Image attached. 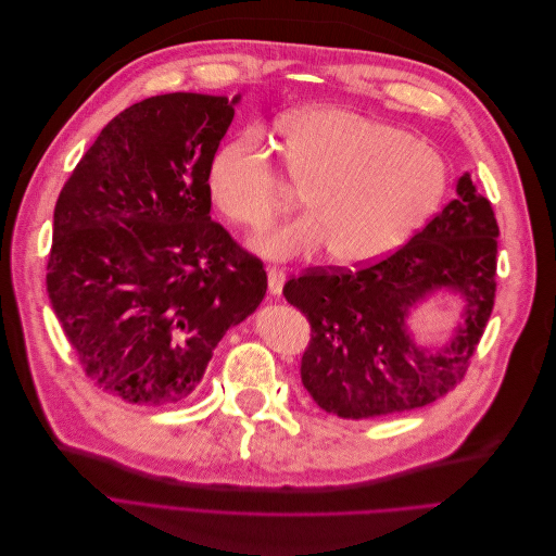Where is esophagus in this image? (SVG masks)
<instances>
[{
	"mask_svg": "<svg viewBox=\"0 0 556 556\" xmlns=\"http://www.w3.org/2000/svg\"><path fill=\"white\" fill-rule=\"evenodd\" d=\"M267 280H269V294H271V296H280L282 285H285V271L271 267V269L267 271Z\"/></svg>",
	"mask_w": 556,
	"mask_h": 556,
	"instance_id": "1",
	"label": "esophagus"
}]
</instances>
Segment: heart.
Listing matches in <instances>:
<instances>
[{"mask_svg": "<svg viewBox=\"0 0 556 556\" xmlns=\"http://www.w3.org/2000/svg\"><path fill=\"white\" fill-rule=\"evenodd\" d=\"M280 147L285 174L312 215L253 240L264 257L299 260L330 249L343 267L368 264L399 249L443 197L445 163L437 149L355 111L296 113L280 126ZM207 188L224 217L251 228L271 226L292 205L269 155L251 138L215 155Z\"/></svg>", "mask_w": 556, "mask_h": 556, "instance_id": "b5f03b06", "label": "heart"}]
</instances>
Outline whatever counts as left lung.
Listing matches in <instances>:
<instances>
[{
	"label": "left lung",
	"mask_w": 556,
	"mask_h": 556,
	"mask_svg": "<svg viewBox=\"0 0 556 556\" xmlns=\"http://www.w3.org/2000/svg\"><path fill=\"white\" fill-rule=\"evenodd\" d=\"M497 235L493 207L466 172L457 197L389 257L287 280V303L312 326L301 380L314 403L359 420L426 407L451 391L493 309ZM439 291L465 299L463 321L441 350L420 348L408 314Z\"/></svg>",
	"instance_id": "1"
}]
</instances>
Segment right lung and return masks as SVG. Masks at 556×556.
I'll return each mask as SVG.
<instances>
[{
    "label": "right lung",
    "instance_id": "1",
    "mask_svg": "<svg viewBox=\"0 0 556 556\" xmlns=\"http://www.w3.org/2000/svg\"><path fill=\"white\" fill-rule=\"evenodd\" d=\"M242 94L149 97L103 126L54 207L47 292L86 376L134 405L188 399L267 294L210 219L207 174Z\"/></svg>",
    "mask_w": 556,
    "mask_h": 556
}]
</instances>
